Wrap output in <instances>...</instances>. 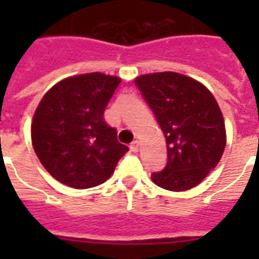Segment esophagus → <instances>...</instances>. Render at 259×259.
<instances>
[{"label": "esophagus", "mask_w": 259, "mask_h": 259, "mask_svg": "<svg viewBox=\"0 0 259 259\" xmlns=\"http://www.w3.org/2000/svg\"><path fill=\"white\" fill-rule=\"evenodd\" d=\"M138 149H140V142L133 141L132 144H130V150H132L133 153H137Z\"/></svg>", "instance_id": "obj_1"}]
</instances>
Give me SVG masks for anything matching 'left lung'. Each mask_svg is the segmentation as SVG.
Returning a JSON list of instances; mask_svg holds the SVG:
<instances>
[{
    "label": "left lung",
    "mask_w": 259,
    "mask_h": 259,
    "mask_svg": "<svg viewBox=\"0 0 259 259\" xmlns=\"http://www.w3.org/2000/svg\"><path fill=\"white\" fill-rule=\"evenodd\" d=\"M136 86L165 136L168 161L152 173L156 185L187 191L204 180L226 148V127L218 102L201 83L177 72L141 75Z\"/></svg>",
    "instance_id": "obj_1"
}]
</instances>
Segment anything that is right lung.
I'll return each mask as SVG.
<instances>
[{
	"label": "right lung",
	"instance_id": "right-lung-1",
	"mask_svg": "<svg viewBox=\"0 0 259 259\" xmlns=\"http://www.w3.org/2000/svg\"><path fill=\"white\" fill-rule=\"evenodd\" d=\"M121 79L93 72L56 83L42 97L32 121V145L52 177L71 188L105 183L129 148L103 113Z\"/></svg>",
	"mask_w": 259,
	"mask_h": 259
}]
</instances>
